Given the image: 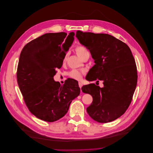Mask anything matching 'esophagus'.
Segmentation results:
<instances>
[{
  "label": "esophagus",
  "instance_id": "esophagus-1",
  "mask_svg": "<svg viewBox=\"0 0 153 153\" xmlns=\"http://www.w3.org/2000/svg\"><path fill=\"white\" fill-rule=\"evenodd\" d=\"M78 85H79V87L80 88V89L82 88V87L83 86V84L81 83V82H78Z\"/></svg>",
  "mask_w": 153,
  "mask_h": 153
}]
</instances>
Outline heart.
<instances>
[{"label": "heart", "mask_w": 153, "mask_h": 153, "mask_svg": "<svg viewBox=\"0 0 153 153\" xmlns=\"http://www.w3.org/2000/svg\"><path fill=\"white\" fill-rule=\"evenodd\" d=\"M75 51L78 55L81 58V59H83V57L87 55L88 53V50L86 49L85 47H84L82 45H78L75 48ZM68 54L66 53L65 55V56L63 58V62H66L67 59ZM84 74L83 71H80L78 70H72L68 73V76L70 78L76 79V80H80L82 78L83 74Z\"/></svg>", "instance_id": "1"}]
</instances>
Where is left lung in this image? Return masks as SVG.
<instances>
[{
    "label": "left lung",
    "instance_id": "1",
    "mask_svg": "<svg viewBox=\"0 0 153 153\" xmlns=\"http://www.w3.org/2000/svg\"><path fill=\"white\" fill-rule=\"evenodd\" d=\"M76 37L95 63L87 79L104 85L103 88L94 83L82 86V91L93 97L87 113L97 122L113 121L125 113L132 101L137 80L135 60L126 43L110 35L78 30Z\"/></svg>",
    "mask_w": 153,
    "mask_h": 153
}]
</instances>
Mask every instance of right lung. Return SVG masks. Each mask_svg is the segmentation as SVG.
I'll list each match as a JSON object with an SVG mask.
<instances>
[{
	"mask_svg": "<svg viewBox=\"0 0 153 153\" xmlns=\"http://www.w3.org/2000/svg\"><path fill=\"white\" fill-rule=\"evenodd\" d=\"M74 35L45 33L27 43L20 53L17 70L19 88L28 110L43 121L62 118L80 92L74 79H67L62 85L53 79Z\"/></svg>",
	"mask_w": 153,
	"mask_h": 153,
	"instance_id": "add662e5",
	"label": "right lung"
}]
</instances>
